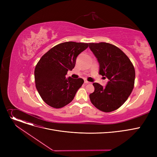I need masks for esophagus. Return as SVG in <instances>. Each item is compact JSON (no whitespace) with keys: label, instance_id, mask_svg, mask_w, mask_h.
Returning <instances> with one entry per match:
<instances>
[{"label":"esophagus","instance_id":"obj_1","mask_svg":"<svg viewBox=\"0 0 157 157\" xmlns=\"http://www.w3.org/2000/svg\"><path fill=\"white\" fill-rule=\"evenodd\" d=\"M85 84H90L91 83H90V82H89V81H86V80H85Z\"/></svg>","mask_w":157,"mask_h":157}]
</instances>
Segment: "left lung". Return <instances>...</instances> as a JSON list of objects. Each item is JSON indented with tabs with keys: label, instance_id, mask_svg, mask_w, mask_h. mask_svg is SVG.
I'll return each mask as SVG.
<instances>
[{
	"label": "left lung",
	"instance_id": "left-lung-1",
	"mask_svg": "<svg viewBox=\"0 0 157 157\" xmlns=\"http://www.w3.org/2000/svg\"><path fill=\"white\" fill-rule=\"evenodd\" d=\"M89 48L99 63L98 73L109 79L105 87L93 83L95 90L90 94V99L98 109L113 111L124 104L132 91L136 76L134 65L120 48L111 44L89 43Z\"/></svg>",
	"mask_w": 157,
	"mask_h": 157
}]
</instances>
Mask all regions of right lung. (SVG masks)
Segmentation results:
<instances>
[{"label": "right lung", "mask_w": 157, "mask_h": 157, "mask_svg": "<svg viewBox=\"0 0 157 157\" xmlns=\"http://www.w3.org/2000/svg\"><path fill=\"white\" fill-rule=\"evenodd\" d=\"M88 47V43L69 41L56 45L41 57L36 66L35 83L48 105L61 108L73 100L84 80L65 76L74 69L77 56Z\"/></svg>", "instance_id": "obj_1"}]
</instances>
